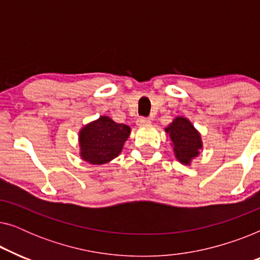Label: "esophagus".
<instances>
[{
  "mask_svg": "<svg viewBox=\"0 0 260 260\" xmlns=\"http://www.w3.org/2000/svg\"><path fill=\"white\" fill-rule=\"evenodd\" d=\"M151 120L150 118H147V117H141V118L137 119V125H144V124H149Z\"/></svg>",
  "mask_w": 260,
  "mask_h": 260,
  "instance_id": "1",
  "label": "esophagus"
}]
</instances>
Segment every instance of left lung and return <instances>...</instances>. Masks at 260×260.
Masks as SVG:
<instances>
[{"label":"left lung","mask_w":260,"mask_h":260,"mask_svg":"<svg viewBox=\"0 0 260 260\" xmlns=\"http://www.w3.org/2000/svg\"><path fill=\"white\" fill-rule=\"evenodd\" d=\"M173 142L176 158L183 165H190V161L200 154L202 148L201 136L189 120L183 117H176L166 129Z\"/></svg>","instance_id":"1"}]
</instances>
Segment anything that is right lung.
Listing matches in <instances>:
<instances>
[{"mask_svg":"<svg viewBox=\"0 0 260 260\" xmlns=\"http://www.w3.org/2000/svg\"><path fill=\"white\" fill-rule=\"evenodd\" d=\"M125 124L113 122L108 116L99 117L79 133L80 156L91 165H104L117 157L122 151L124 142L130 135Z\"/></svg>","mask_w":260,"mask_h":260,"instance_id":"right-lung-1","label":"right lung"}]
</instances>
